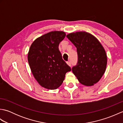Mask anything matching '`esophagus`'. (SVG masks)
I'll use <instances>...</instances> for the list:
<instances>
[{"mask_svg":"<svg viewBox=\"0 0 123 123\" xmlns=\"http://www.w3.org/2000/svg\"><path fill=\"white\" fill-rule=\"evenodd\" d=\"M67 64L69 66H71V62H70V61H69V62H67Z\"/></svg>","mask_w":123,"mask_h":123,"instance_id":"esophagus-1","label":"esophagus"}]
</instances>
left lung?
<instances>
[{"label": "left lung", "instance_id": "1", "mask_svg": "<svg viewBox=\"0 0 123 123\" xmlns=\"http://www.w3.org/2000/svg\"><path fill=\"white\" fill-rule=\"evenodd\" d=\"M67 38L77 48L78 63L72 71L79 82L86 86L97 83L105 72L107 55L97 38L86 32L71 33Z\"/></svg>", "mask_w": 123, "mask_h": 123}]
</instances>
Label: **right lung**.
<instances>
[{
    "mask_svg": "<svg viewBox=\"0 0 123 123\" xmlns=\"http://www.w3.org/2000/svg\"><path fill=\"white\" fill-rule=\"evenodd\" d=\"M66 33L52 31L37 38L28 53V62L34 77L42 87L56 89L62 85L67 72L71 70L62 59L59 49Z\"/></svg>",
    "mask_w": 123,
    "mask_h": 123,
    "instance_id": "add662e5",
    "label": "right lung"
}]
</instances>
